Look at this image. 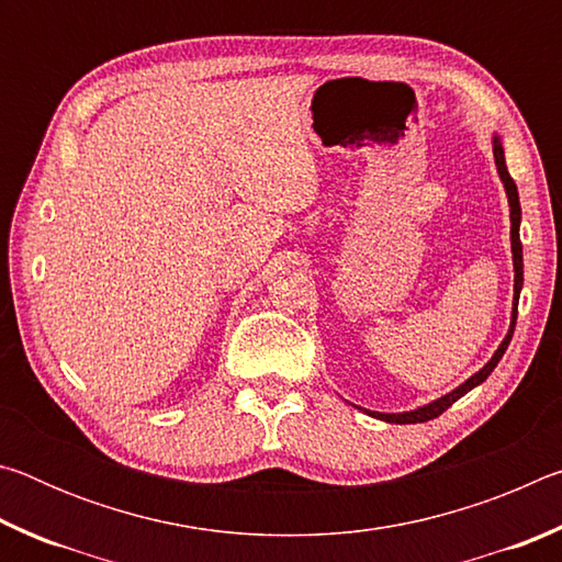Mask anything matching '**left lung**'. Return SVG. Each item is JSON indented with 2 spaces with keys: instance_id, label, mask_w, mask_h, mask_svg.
Segmentation results:
<instances>
[{
  "instance_id": "obj_1",
  "label": "left lung",
  "mask_w": 562,
  "mask_h": 562,
  "mask_svg": "<svg viewBox=\"0 0 562 562\" xmlns=\"http://www.w3.org/2000/svg\"><path fill=\"white\" fill-rule=\"evenodd\" d=\"M493 156H496V166H498V176L503 180V188H506V195H508V205H510V250H513V270H516V280H513V315H510V329L506 339L501 341V347L496 349V355L491 357V361L483 369H479L471 379H465L461 386H456L451 394H446L441 398H436V402L426 404V406H418L414 412H404V414H382V412H367L369 416L374 418H382V422L389 424H422V422H429V418L441 416L446 408H449L453 402H459L463 394H469L473 386L483 384L488 379V374L496 369V364L501 361V357L506 355V349L510 345V337H513V329H516V317H518V297H520V288H522V245H520V235H518V227H520V201H518V188L513 183V178L506 168V158H503V146H501V138L493 136Z\"/></svg>"
}]
</instances>
